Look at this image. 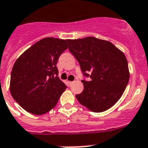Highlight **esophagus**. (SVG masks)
Here are the masks:
<instances>
[{
    "label": "esophagus",
    "instance_id": "1",
    "mask_svg": "<svg viewBox=\"0 0 148 148\" xmlns=\"http://www.w3.org/2000/svg\"><path fill=\"white\" fill-rule=\"evenodd\" d=\"M74 82H74V81H69V83L70 84V85H73V84L74 83Z\"/></svg>",
    "mask_w": 148,
    "mask_h": 148
}]
</instances>
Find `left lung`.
<instances>
[{"mask_svg": "<svg viewBox=\"0 0 148 148\" xmlns=\"http://www.w3.org/2000/svg\"><path fill=\"white\" fill-rule=\"evenodd\" d=\"M69 49L79 62L84 75V89L75 97L81 105L93 112L109 109L119 101L129 81L126 56L108 40L88 36L67 40Z\"/></svg>", "mask_w": 148, "mask_h": 148, "instance_id": "left-lung-1", "label": "left lung"}]
</instances>
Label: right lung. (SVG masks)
Masks as SVG:
<instances>
[{"label": "right lung", "instance_id": "1", "mask_svg": "<svg viewBox=\"0 0 148 148\" xmlns=\"http://www.w3.org/2000/svg\"><path fill=\"white\" fill-rule=\"evenodd\" d=\"M68 48L67 40L47 37L27 49L14 62L10 92L29 113L41 115L53 109L66 86L56 76L60 56Z\"/></svg>", "mask_w": 148, "mask_h": 148}]
</instances>
